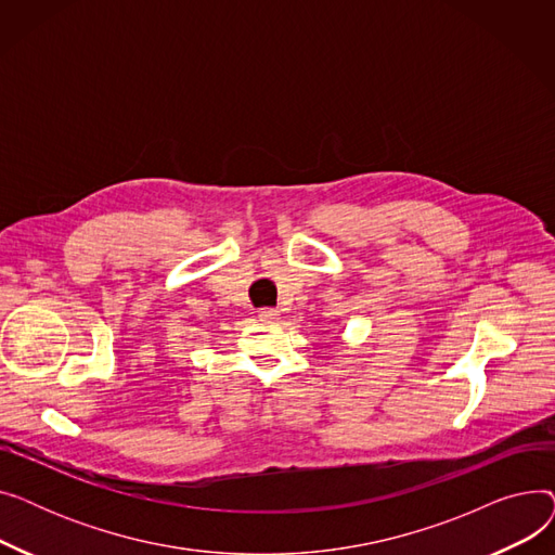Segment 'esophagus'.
Here are the masks:
<instances>
[{"label": "esophagus", "instance_id": "1", "mask_svg": "<svg viewBox=\"0 0 555 555\" xmlns=\"http://www.w3.org/2000/svg\"><path fill=\"white\" fill-rule=\"evenodd\" d=\"M258 319H260V322H266V324H274L276 319H279V310H274V308H260L258 310Z\"/></svg>", "mask_w": 555, "mask_h": 555}]
</instances>
